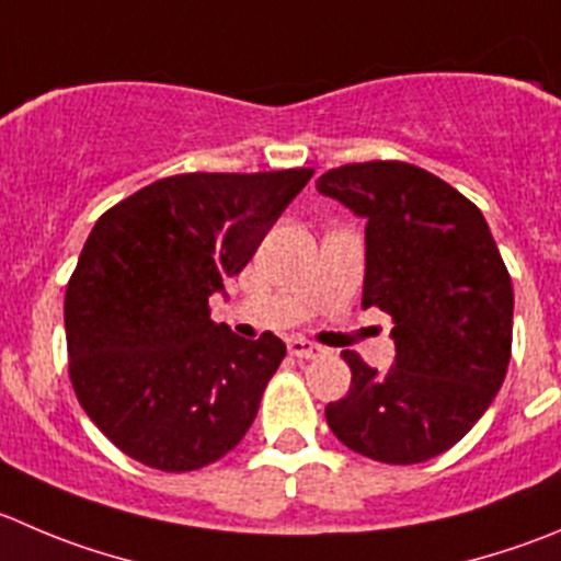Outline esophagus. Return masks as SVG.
Here are the masks:
<instances>
[{
    "mask_svg": "<svg viewBox=\"0 0 561 561\" xmlns=\"http://www.w3.org/2000/svg\"><path fill=\"white\" fill-rule=\"evenodd\" d=\"M289 352L295 357H300V360H311V357H317L319 352H322V346H317L313 341L306 339H289Z\"/></svg>",
    "mask_w": 561,
    "mask_h": 561,
    "instance_id": "esophagus-1",
    "label": "esophagus"
}]
</instances>
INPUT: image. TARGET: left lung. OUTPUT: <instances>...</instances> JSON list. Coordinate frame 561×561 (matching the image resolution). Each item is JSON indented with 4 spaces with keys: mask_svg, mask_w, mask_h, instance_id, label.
Listing matches in <instances>:
<instances>
[{
    "mask_svg": "<svg viewBox=\"0 0 561 561\" xmlns=\"http://www.w3.org/2000/svg\"><path fill=\"white\" fill-rule=\"evenodd\" d=\"M317 190L366 220L364 308L393 319L386 375L341 352L352 386L324 408L346 449L388 466L444 455L482 419L512 355V280L482 211L408 162H357Z\"/></svg>",
    "mask_w": 561,
    "mask_h": 561,
    "instance_id": "8db88e82",
    "label": "left lung"
}]
</instances>
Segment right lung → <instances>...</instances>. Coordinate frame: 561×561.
Wrapping results in <instances>:
<instances>
[{"mask_svg": "<svg viewBox=\"0 0 561 561\" xmlns=\"http://www.w3.org/2000/svg\"><path fill=\"white\" fill-rule=\"evenodd\" d=\"M311 175H170L99 217L66 289L68 375L90 421L131 460L197 471L250 430L286 344L211 322L209 297Z\"/></svg>", "mask_w": 561, "mask_h": 561, "instance_id": "1", "label": "right lung"}]
</instances>
